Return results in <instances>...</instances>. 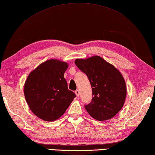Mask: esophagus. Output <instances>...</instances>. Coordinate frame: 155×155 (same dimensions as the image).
Wrapping results in <instances>:
<instances>
[{
    "instance_id": "obj_1",
    "label": "esophagus",
    "mask_w": 155,
    "mask_h": 155,
    "mask_svg": "<svg viewBox=\"0 0 155 155\" xmlns=\"http://www.w3.org/2000/svg\"><path fill=\"white\" fill-rule=\"evenodd\" d=\"M75 94L77 95V97H78L79 96V94H80V92H79V91H78V90L77 89V90H76L75 91Z\"/></svg>"
}]
</instances>
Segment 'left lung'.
Wrapping results in <instances>:
<instances>
[{"mask_svg":"<svg viewBox=\"0 0 155 155\" xmlns=\"http://www.w3.org/2000/svg\"><path fill=\"white\" fill-rule=\"evenodd\" d=\"M74 63L85 73L91 85L92 100L85 105L87 112L97 120L112 119L125 103L127 89L122 74L100 56L77 59Z\"/></svg>","mask_w":155,"mask_h":155,"instance_id":"obj_1","label":"left lung"}]
</instances>
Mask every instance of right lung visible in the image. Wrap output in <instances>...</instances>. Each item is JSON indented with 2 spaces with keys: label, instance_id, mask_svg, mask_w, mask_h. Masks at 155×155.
<instances>
[{
  "label": "right lung",
  "instance_id": "add662e5",
  "mask_svg": "<svg viewBox=\"0 0 155 155\" xmlns=\"http://www.w3.org/2000/svg\"><path fill=\"white\" fill-rule=\"evenodd\" d=\"M68 64L50 60L30 72L24 85V95L36 116L53 121L64 114L76 97L68 89L64 72Z\"/></svg>",
  "mask_w": 155,
  "mask_h": 155
}]
</instances>
